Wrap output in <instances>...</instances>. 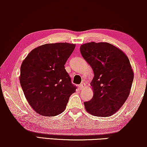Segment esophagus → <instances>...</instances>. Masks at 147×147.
Here are the masks:
<instances>
[{
    "label": "esophagus",
    "instance_id": "1",
    "mask_svg": "<svg viewBox=\"0 0 147 147\" xmlns=\"http://www.w3.org/2000/svg\"><path fill=\"white\" fill-rule=\"evenodd\" d=\"M86 84L84 83V82H83V83H82V84H80V86H79V89L81 90H82V89H84V88H86Z\"/></svg>",
    "mask_w": 147,
    "mask_h": 147
}]
</instances>
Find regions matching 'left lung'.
<instances>
[{
	"instance_id": "1",
	"label": "left lung",
	"mask_w": 147,
	"mask_h": 147,
	"mask_svg": "<svg viewBox=\"0 0 147 147\" xmlns=\"http://www.w3.org/2000/svg\"><path fill=\"white\" fill-rule=\"evenodd\" d=\"M84 59L93 69V98L84 102L89 114L108 117L115 114L130 94L134 72L125 53L106 42H90L80 46Z\"/></svg>"
}]
</instances>
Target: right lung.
Wrapping results in <instances>:
<instances>
[{"mask_svg": "<svg viewBox=\"0 0 147 147\" xmlns=\"http://www.w3.org/2000/svg\"><path fill=\"white\" fill-rule=\"evenodd\" d=\"M75 47V44L68 43L44 44L23 60L20 84L30 106L39 114L54 116L62 113L76 92L64 66Z\"/></svg>", "mask_w": 147, "mask_h": 147, "instance_id": "1", "label": "right lung"}]
</instances>
